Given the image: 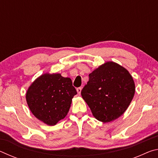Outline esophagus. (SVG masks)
<instances>
[{
	"label": "esophagus",
	"instance_id": "34e87169",
	"mask_svg": "<svg viewBox=\"0 0 158 158\" xmlns=\"http://www.w3.org/2000/svg\"><path fill=\"white\" fill-rule=\"evenodd\" d=\"M77 93H78V95H81V87H79V88H77Z\"/></svg>",
	"mask_w": 158,
	"mask_h": 158
}]
</instances>
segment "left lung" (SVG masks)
<instances>
[{
	"label": "left lung",
	"mask_w": 158,
	"mask_h": 158,
	"mask_svg": "<svg viewBox=\"0 0 158 158\" xmlns=\"http://www.w3.org/2000/svg\"><path fill=\"white\" fill-rule=\"evenodd\" d=\"M135 93V81L127 69L108 61L89 74L81 96L96 119L109 123L124 114Z\"/></svg>",
	"instance_id": "left-lung-1"
}]
</instances>
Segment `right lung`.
I'll return each mask as SVG.
<instances>
[{"label":"right lung","instance_id":"obj_1","mask_svg":"<svg viewBox=\"0 0 158 158\" xmlns=\"http://www.w3.org/2000/svg\"><path fill=\"white\" fill-rule=\"evenodd\" d=\"M77 90L70 78L59 73H44L35 80L26 94L27 105L35 116L48 125L63 119Z\"/></svg>","mask_w":158,"mask_h":158}]
</instances>
